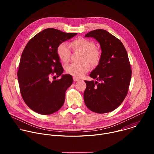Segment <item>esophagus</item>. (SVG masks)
Masks as SVG:
<instances>
[{
    "instance_id": "obj_1",
    "label": "esophagus",
    "mask_w": 154,
    "mask_h": 154,
    "mask_svg": "<svg viewBox=\"0 0 154 154\" xmlns=\"http://www.w3.org/2000/svg\"><path fill=\"white\" fill-rule=\"evenodd\" d=\"M73 80H74V82H77V81H78L79 79L78 78L75 77H73Z\"/></svg>"
}]
</instances>
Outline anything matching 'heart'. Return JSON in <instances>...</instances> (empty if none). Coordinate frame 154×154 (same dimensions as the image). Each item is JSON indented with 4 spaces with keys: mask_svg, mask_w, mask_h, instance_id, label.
Masks as SVG:
<instances>
[{
    "mask_svg": "<svg viewBox=\"0 0 154 154\" xmlns=\"http://www.w3.org/2000/svg\"><path fill=\"white\" fill-rule=\"evenodd\" d=\"M69 46L75 51L84 52L85 61H88L93 66H96L100 60V52L96 48L95 43L90 39L79 38L70 42ZM57 55L64 63H68L70 59L71 51L66 43L62 42L58 46L57 49ZM91 69L90 64L85 62L83 64L72 63L66 68V71L75 77H82Z\"/></svg>",
    "mask_w": 154,
    "mask_h": 154,
    "instance_id": "b5f03b06",
    "label": "heart"
}]
</instances>
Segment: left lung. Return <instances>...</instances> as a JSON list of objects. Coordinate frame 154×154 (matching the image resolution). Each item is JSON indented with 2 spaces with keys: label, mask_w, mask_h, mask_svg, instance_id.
<instances>
[{
  "label": "left lung",
  "mask_w": 154,
  "mask_h": 154,
  "mask_svg": "<svg viewBox=\"0 0 154 154\" xmlns=\"http://www.w3.org/2000/svg\"><path fill=\"white\" fill-rule=\"evenodd\" d=\"M85 37H93L102 49L100 60L90 77L97 81H86L84 101L97 113L113 111L125 98L131 77L128 55L122 42L107 31L97 29Z\"/></svg>",
  "instance_id": "8db88e82"
}]
</instances>
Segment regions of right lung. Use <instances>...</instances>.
<instances>
[{
    "label": "right lung",
    "instance_id": "right-lung-1",
    "mask_svg": "<svg viewBox=\"0 0 154 154\" xmlns=\"http://www.w3.org/2000/svg\"><path fill=\"white\" fill-rule=\"evenodd\" d=\"M77 34L49 28L34 36L26 46L17 74L21 96L33 111L51 115L63 106L73 79L69 74L61 75L63 69L57 49ZM55 75L62 78L51 81L50 77Z\"/></svg>",
    "mask_w": 154,
    "mask_h": 154
}]
</instances>
